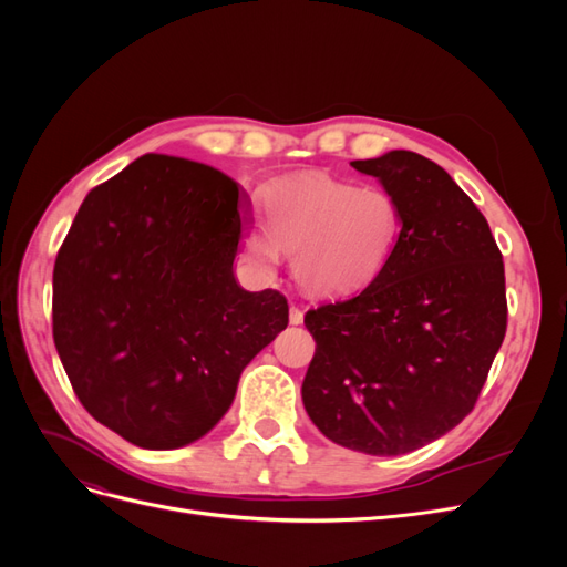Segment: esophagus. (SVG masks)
<instances>
[{"mask_svg":"<svg viewBox=\"0 0 567 567\" xmlns=\"http://www.w3.org/2000/svg\"><path fill=\"white\" fill-rule=\"evenodd\" d=\"M302 310L300 307H296V305H290V310H288V321L293 323V326H298V323H302Z\"/></svg>","mask_w":567,"mask_h":567,"instance_id":"obj_1","label":"esophagus"}]
</instances>
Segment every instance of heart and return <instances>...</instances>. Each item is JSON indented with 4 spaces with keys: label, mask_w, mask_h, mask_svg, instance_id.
<instances>
[{
    "label": "heart",
    "mask_w": 567,
    "mask_h": 567,
    "mask_svg": "<svg viewBox=\"0 0 567 567\" xmlns=\"http://www.w3.org/2000/svg\"><path fill=\"white\" fill-rule=\"evenodd\" d=\"M262 229L246 227L241 257L262 277L290 255V271L317 298H346L388 269L402 241V208L388 188L323 175L269 184Z\"/></svg>",
    "instance_id": "obj_1"
}]
</instances>
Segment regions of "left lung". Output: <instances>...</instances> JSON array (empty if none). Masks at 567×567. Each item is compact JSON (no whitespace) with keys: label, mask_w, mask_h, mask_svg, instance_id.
I'll use <instances>...</instances> for the list:
<instances>
[{"label":"left lung","mask_w":567,"mask_h":567,"mask_svg":"<svg viewBox=\"0 0 567 567\" xmlns=\"http://www.w3.org/2000/svg\"><path fill=\"white\" fill-rule=\"evenodd\" d=\"M398 198L402 241L362 293L305 315L302 404L340 447L398 456L471 414L506 336V279L485 215L414 151L354 161Z\"/></svg>","instance_id":"1"}]
</instances>
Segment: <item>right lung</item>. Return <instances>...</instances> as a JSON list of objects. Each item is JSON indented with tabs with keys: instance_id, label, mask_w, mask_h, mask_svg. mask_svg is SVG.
Returning a JSON list of instances; mask_svg holds the SVG:
<instances>
[{
	"instance_id": "1",
	"label": "right lung",
	"mask_w": 567,
	"mask_h": 567,
	"mask_svg": "<svg viewBox=\"0 0 567 567\" xmlns=\"http://www.w3.org/2000/svg\"><path fill=\"white\" fill-rule=\"evenodd\" d=\"M248 198L219 169L136 158L82 200L54 265V342L82 406L142 450L217 425L288 326L279 290L234 277Z\"/></svg>"
}]
</instances>
